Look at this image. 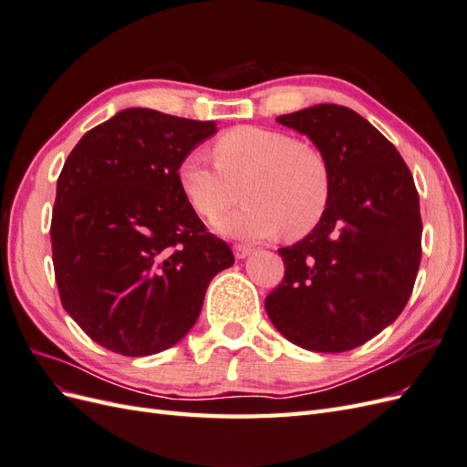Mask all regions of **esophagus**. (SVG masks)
Masks as SVG:
<instances>
[{"mask_svg": "<svg viewBox=\"0 0 467 467\" xmlns=\"http://www.w3.org/2000/svg\"><path fill=\"white\" fill-rule=\"evenodd\" d=\"M251 251H253V247H251V245H245V244H235V245H234V255H235V259H245L247 255H251Z\"/></svg>", "mask_w": 467, "mask_h": 467, "instance_id": "esophagus-1", "label": "esophagus"}]
</instances>
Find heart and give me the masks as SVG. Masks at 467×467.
Segmentation results:
<instances>
[{"mask_svg":"<svg viewBox=\"0 0 467 467\" xmlns=\"http://www.w3.org/2000/svg\"><path fill=\"white\" fill-rule=\"evenodd\" d=\"M216 165L189 153L179 167L192 208L216 218L244 194L247 202L216 222V230L245 239L312 232L329 204L331 177L325 155L288 132L237 126L212 146Z\"/></svg>","mask_w":467,"mask_h":467,"instance_id":"obj_1","label":"heart"}]
</instances>
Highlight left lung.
<instances>
[{"label": "left lung", "mask_w": 467, "mask_h": 467, "mask_svg": "<svg viewBox=\"0 0 467 467\" xmlns=\"http://www.w3.org/2000/svg\"><path fill=\"white\" fill-rule=\"evenodd\" d=\"M276 122L306 134L329 165V204L298 244L280 247L285 278L265 309L290 343L345 352L398 319L420 265L419 192L389 140L341 105Z\"/></svg>", "instance_id": "1"}]
</instances>
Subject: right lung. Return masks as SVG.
I'll list each match as a JSON object with an SVG mask.
<instances>
[{"mask_svg": "<svg viewBox=\"0 0 467 467\" xmlns=\"http://www.w3.org/2000/svg\"><path fill=\"white\" fill-rule=\"evenodd\" d=\"M216 122L124 109L67 155L50 239L66 312L95 343L124 357L177 345L204 294L234 265L181 187L182 160Z\"/></svg>", "mask_w": 467, "mask_h": 467, "instance_id": "add662e5", "label": "right lung"}]
</instances>
